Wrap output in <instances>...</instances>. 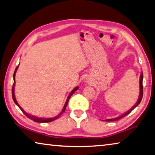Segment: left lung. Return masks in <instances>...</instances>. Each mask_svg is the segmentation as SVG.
Returning <instances> with one entry per match:
<instances>
[{
    "label": "left lung",
    "instance_id": "1",
    "mask_svg": "<svg viewBox=\"0 0 155 155\" xmlns=\"http://www.w3.org/2000/svg\"><path fill=\"white\" fill-rule=\"evenodd\" d=\"M142 82H143V73L142 72L141 73V75H140V94H139V98H138L137 101L136 102V104H135L134 106L131 107V109H130L129 111H127V112H125L123 114L120 115V116H118V117H116L114 118H112V119H107V120H105V121H115V120H118L119 119H120L122 118H123L124 116H127V114H129V113H131L133 110H134L135 107H136L138 105L140 104V103L142 101V97H143V85H142Z\"/></svg>",
    "mask_w": 155,
    "mask_h": 155
}]
</instances>
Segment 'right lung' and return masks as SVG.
I'll return each instance as SVG.
<instances>
[{
    "instance_id": "1",
    "label": "right lung",
    "mask_w": 155,
    "mask_h": 155,
    "mask_svg": "<svg viewBox=\"0 0 155 155\" xmlns=\"http://www.w3.org/2000/svg\"><path fill=\"white\" fill-rule=\"evenodd\" d=\"M18 66L17 67H16V69H15V71H14V73H13V88H12V97H13V101H14L15 104L18 105V107L20 108V109L21 111H22V112L27 116V117H28V118H30V119H31V120H32L35 121V122H37V123H49V122H51V121H53V120H56V119L58 118L59 117V116H61V115L64 112L65 110H66L67 105L68 102H69V99H70V97H71V96L73 93H75V92L76 91L78 90V86H77V87H75L74 89H73V90L71 92V93L69 94V95L68 96L67 99V101H66V103H65V104H64V105L63 109H62V112H61V114H58V116H55V117H54V118H39V117H36V116L31 115V114H29L26 113V112H25V111L23 110L22 108H21V107H20V105L18 104V103L17 102V101H16V99H15V94H14V86H15V73H16V71H17V69H18Z\"/></svg>"
}]
</instances>
